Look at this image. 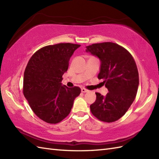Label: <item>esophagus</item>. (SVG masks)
<instances>
[{"label": "esophagus", "instance_id": "34e87169", "mask_svg": "<svg viewBox=\"0 0 159 159\" xmlns=\"http://www.w3.org/2000/svg\"><path fill=\"white\" fill-rule=\"evenodd\" d=\"M89 92V90L85 89V88H82L81 89V92H83V93H86V92Z\"/></svg>", "mask_w": 159, "mask_h": 159}]
</instances>
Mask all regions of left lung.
Instances as JSON below:
<instances>
[{"label": "left lung", "instance_id": "left-lung-1", "mask_svg": "<svg viewBox=\"0 0 159 159\" xmlns=\"http://www.w3.org/2000/svg\"><path fill=\"white\" fill-rule=\"evenodd\" d=\"M87 52L101 61L98 79L109 90L105 96L96 92L91 112L104 122H113L126 113L135 98L139 86V73L133 56L124 47L113 42L93 43Z\"/></svg>", "mask_w": 159, "mask_h": 159}]
</instances>
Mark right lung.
<instances>
[{
	"label": "right lung",
	"mask_w": 159,
	"mask_h": 159,
	"mask_svg": "<svg viewBox=\"0 0 159 159\" xmlns=\"http://www.w3.org/2000/svg\"><path fill=\"white\" fill-rule=\"evenodd\" d=\"M80 45L60 43L36 51L26 66L23 79V93L33 112L49 124H57L68 116L80 88L62 85L63 74L69 61Z\"/></svg>",
	"instance_id": "obj_1"
}]
</instances>
